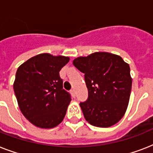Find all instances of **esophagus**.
Returning a JSON list of instances; mask_svg holds the SVG:
<instances>
[{
  "mask_svg": "<svg viewBox=\"0 0 153 153\" xmlns=\"http://www.w3.org/2000/svg\"><path fill=\"white\" fill-rule=\"evenodd\" d=\"M71 94L73 97H74V96H75V91H74V89H72L71 91Z\"/></svg>",
  "mask_w": 153,
  "mask_h": 153,
  "instance_id": "obj_1",
  "label": "esophagus"
}]
</instances>
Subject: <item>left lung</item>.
<instances>
[{"label": "left lung", "mask_w": 153, "mask_h": 153, "mask_svg": "<svg viewBox=\"0 0 153 153\" xmlns=\"http://www.w3.org/2000/svg\"><path fill=\"white\" fill-rule=\"evenodd\" d=\"M85 74L88 99L80 102L84 117L96 127L108 128L125 115L132 88L129 65L119 55L94 52L73 60Z\"/></svg>", "instance_id": "left-lung-1"}]
</instances>
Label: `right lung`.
Returning <instances> with one entry per match:
<instances>
[{"label":"right lung","mask_w":153,"mask_h":153,"mask_svg":"<svg viewBox=\"0 0 153 153\" xmlns=\"http://www.w3.org/2000/svg\"><path fill=\"white\" fill-rule=\"evenodd\" d=\"M70 58L43 53L18 67L13 89L23 115L36 127L51 128L64 118L71 101L62 89L60 70Z\"/></svg>","instance_id":"obj_1"}]
</instances>
